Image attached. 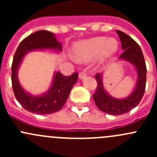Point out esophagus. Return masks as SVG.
<instances>
[{"instance_id": "34e87169", "label": "esophagus", "mask_w": 157, "mask_h": 157, "mask_svg": "<svg viewBox=\"0 0 157 157\" xmlns=\"http://www.w3.org/2000/svg\"><path fill=\"white\" fill-rule=\"evenodd\" d=\"M79 78L80 79V80H82V79H83L84 77H86V74L85 72H80V74H79Z\"/></svg>"}]
</instances>
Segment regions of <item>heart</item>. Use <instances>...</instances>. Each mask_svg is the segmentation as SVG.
<instances>
[{"mask_svg": "<svg viewBox=\"0 0 157 157\" xmlns=\"http://www.w3.org/2000/svg\"><path fill=\"white\" fill-rule=\"evenodd\" d=\"M119 44L115 38L98 36L74 43L71 53L79 62H89L96 58L99 65L105 64L117 54Z\"/></svg>", "mask_w": 157, "mask_h": 157, "instance_id": "b5f03b06", "label": "heart"}]
</instances>
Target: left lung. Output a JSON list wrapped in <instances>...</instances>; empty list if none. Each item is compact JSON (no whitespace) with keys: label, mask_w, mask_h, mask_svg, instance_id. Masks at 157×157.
I'll list each match as a JSON object with an SVG mask.
<instances>
[{"label":"left lung","mask_w":157,"mask_h":157,"mask_svg":"<svg viewBox=\"0 0 157 157\" xmlns=\"http://www.w3.org/2000/svg\"><path fill=\"white\" fill-rule=\"evenodd\" d=\"M124 51L118 58V61H123L132 64L137 73V81L131 93L126 97L118 99L111 96L105 89L103 83V74H97L96 80L97 89L93 98L99 109L112 115H119L127 113L135 108L143 98L146 87L147 67L143 52L138 44L131 37L123 32L116 30Z\"/></svg>","instance_id":"obj_1"}]
</instances>
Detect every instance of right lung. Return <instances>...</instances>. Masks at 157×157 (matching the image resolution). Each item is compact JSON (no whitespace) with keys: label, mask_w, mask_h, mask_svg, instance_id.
Listing matches in <instances>:
<instances>
[{"label":"right lung","mask_w":157,"mask_h":157,"mask_svg":"<svg viewBox=\"0 0 157 157\" xmlns=\"http://www.w3.org/2000/svg\"><path fill=\"white\" fill-rule=\"evenodd\" d=\"M47 50L60 53L62 51L61 43L57 40L53 33L39 30L29 35L20 42L12 64L11 80L16 99L28 112L39 115L55 113L62 109L78 78L77 73L65 77L59 71H55L52 83L45 93L33 95L25 90L18 79V71L23 58L29 52Z\"/></svg>","instance_id":"obj_1"}]
</instances>
